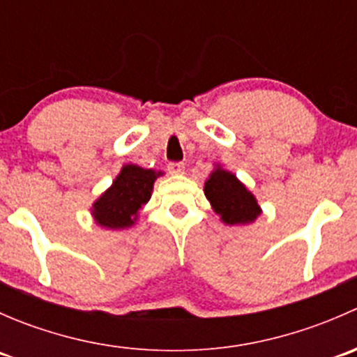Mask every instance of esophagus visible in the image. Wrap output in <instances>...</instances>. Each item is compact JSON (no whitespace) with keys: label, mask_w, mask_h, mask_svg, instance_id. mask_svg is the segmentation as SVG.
Segmentation results:
<instances>
[{"label":"esophagus","mask_w":357,"mask_h":357,"mask_svg":"<svg viewBox=\"0 0 357 357\" xmlns=\"http://www.w3.org/2000/svg\"><path fill=\"white\" fill-rule=\"evenodd\" d=\"M167 171L171 172V174L179 176L185 172V164H183V162H171V164L167 165Z\"/></svg>","instance_id":"obj_1"}]
</instances>
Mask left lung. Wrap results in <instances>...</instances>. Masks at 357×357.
Listing matches in <instances>:
<instances>
[{"label":"left lung","mask_w":357,"mask_h":357,"mask_svg":"<svg viewBox=\"0 0 357 357\" xmlns=\"http://www.w3.org/2000/svg\"><path fill=\"white\" fill-rule=\"evenodd\" d=\"M204 193L211 202L212 211L225 225H250L262 212L254 193L233 172L219 164H215L214 171L208 174Z\"/></svg>","instance_id":"1"}]
</instances>
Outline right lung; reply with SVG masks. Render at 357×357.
Here are the masks:
<instances>
[{
	"label": "right lung",
	"instance_id": "1",
	"mask_svg": "<svg viewBox=\"0 0 357 357\" xmlns=\"http://www.w3.org/2000/svg\"><path fill=\"white\" fill-rule=\"evenodd\" d=\"M162 171L139 167L136 164L122 165L110 188L93 202L91 215L105 229L131 228L138 221L139 211L150 200L153 183Z\"/></svg>",
	"mask_w": 357,
	"mask_h": 357
}]
</instances>
